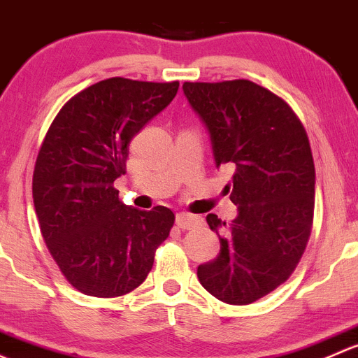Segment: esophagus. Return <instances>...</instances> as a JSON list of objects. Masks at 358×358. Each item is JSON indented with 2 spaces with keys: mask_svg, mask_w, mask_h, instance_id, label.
Here are the masks:
<instances>
[{
  "mask_svg": "<svg viewBox=\"0 0 358 358\" xmlns=\"http://www.w3.org/2000/svg\"><path fill=\"white\" fill-rule=\"evenodd\" d=\"M198 224H200V219L196 215H189V213H178L176 215V226L180 227V229H191Z\"/></svg>",
  "mask_w": 358,
  "mask_h": 358,
  "instance_id": "34e87169",
  "label": "esophagus"
}]
</instances>
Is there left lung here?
I'll return each mask as SVG.
<instances>
[{
    "mask_svg": "<svg viewBox=\"0 0 358 358\" xmlns=\"http://www.w3.org/2000/svg\"><path fill=\"white\" fill-rule=\"evenodd\" d=\"M182 91L212 139L215 165H234L231 224L206 215L220 239L213 260L198 265L210 294L248 305L289 278L314 220L315 167L303 124L278 94L246 79L184 83Z\"/></svg>",
    "mask_w": 358,
    "mask_h": 358,
    "instance_id": "8db88e82",
    "label": "left lung"
}]
</instances>
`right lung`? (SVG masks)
I'll use <instances>...</instances> for the list:
<instances>
[{"label":"right lung","mask_w":358,"mask_h":358,"mask_svg":"<svg viewBox=\"0 0 358 358\" xmlns=\"http://www.w3.org/2000/svg\"><path fill=\"white\" fill-rule=\"evenodd\" d=\"M179 83L99 80L70 98L48 129L32 178L41 234L65 279L80 293L122 296L152 271L174 212L119 200L129 143L178 94Z\"/></svg>","instance_id":"right-lung-1"}]
</instances>
